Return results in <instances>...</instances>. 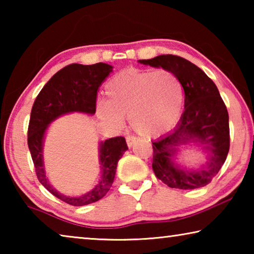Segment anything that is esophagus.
Returning a JSON list of instances; mask_svg holds the SVG:
<instances>
[{"label":"esophagus","mask_w":254,"mask_h":254,"mask_svg":"<svg viewBox=\"0 0 254 254\" xmlns=\"http://www.w3.org/2000/svg\"><path fill=\"white\" fill-rule=\"evenodd\" d=\"M136 136H133V135H130V136H127V144L128 148L133 147V144H134L136 142Z\"/></svg>","instance_id":"1"}]
</instances>
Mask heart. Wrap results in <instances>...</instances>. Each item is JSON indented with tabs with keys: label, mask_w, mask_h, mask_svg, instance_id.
Wrapping results in <instances>:
<instances>
[{
	"label": "heart",
	"mask_w": 254,
	"mask_h": 254,
	"mask_svg": "<svg viewBox=\"0 0 254 254\" xmlns=\"http://www.w3.org/2000/svg\"><path fill=\"white\" fill-rule=\"evenodd\" d=\"M107 101H98V118L114 127L124 119L145 137H158L173 130L182 117L184 88L176 74L168 69L142 70L127 68L105 86Z\"/></svg>",
	"instance_id": "1"
}]
</instances>
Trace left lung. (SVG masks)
<instances>
[{
    "instance_id": "1",
    "label": "left lung",
    "mask_w": 254,
    "mask_h": 254,
    "mask_svg": "<svg viewBox=\"0 0 254 254\" xmlns=\"http://www.w3.org/2000/svg\"><path fill=\"white\" fill-rule=\"evenodd\" d=\"M139 63L173 71L185 92V111L177 127L152 141L154 174L171 188L206 186L224 165L230 150L229 113L216 85L200 68L178 56L161 55ZM187 145L205 153L199 169H184L175 161L180 148Z\"/></svg>"
}]
</instances>
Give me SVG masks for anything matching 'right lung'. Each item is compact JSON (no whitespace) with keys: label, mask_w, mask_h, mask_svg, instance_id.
Here are the masks:
<instances>
[{"label":"right lung","mask_w":254,"mask_h":254,"mask_svg":"<svg viewBox=\"0 0 254 254\" xmlns=\"http://www.w3.org/2000/svg\"><path fill=\"white\" fill-rule=\"evenodd\" d=\"M113 67L104 63L95 65L71 64L51 77L33 103L28 128V147L36 168L38 180L47 190L72 206L88 205L103 198L114 182L118 162L127 150L123 136L111 137L98 145L100 178L93 189L80 196H67L49 183L44 162V144L51 123L63 115L96 112V95Z\"/></svg>","instance_id":"right-lung-1"}]
</instances>
